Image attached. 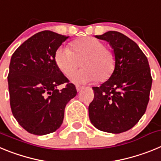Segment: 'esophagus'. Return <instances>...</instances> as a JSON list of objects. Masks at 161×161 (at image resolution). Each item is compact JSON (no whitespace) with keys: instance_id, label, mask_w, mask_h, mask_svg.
<instances>
[{"instance_id":"34e87169","label":"esophagus","mask_w":161,"mask_h":161,"mask_svg":"<svg viewBox=\"0 0 161 161\" xmlns=\"http://www.w3.org/2000/svg\"><path fill=\"white\" fill-rule=\"evenodd\" d=\"M76 90H77V92H80V91L83 89V87H82V86H80V85H76Z\"/></svg>"}]
</instances>
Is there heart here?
<instances>
[{"label":"heart","mask_w":161,"mask_h":161,"mask_svg":"<svg viewBox=\"0 0 161 161\" xmlns=\"http://www.w3.org/2000/svg\"><path fill=\"white\" fill-rule=\"evenodd\" d=\"M72 50L60 47L56 50L55 61L59 70L69 76L82 60L84 68L72 74L70 80L74 83L106 81L112 76L116 66V57L113 50L105 47L100 39L93 37H84L71 44Z\"/></svg>","instance_id":"1"}]
</instances>
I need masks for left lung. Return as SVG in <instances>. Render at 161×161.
Listing matches in <instances>:
<instances>
[{"label": "left lung", "mask_w": 161, "mask_h": 161, "mask_svg": "<svg viewBox=\"0 0 161 161\" xmlns=\"http://www.w3.org/2000/svg\"><path fill=\"white\" fill-rule=\"evenodd\" d=\"M95 37L109 42L116 66L108 80L93 87L89 119L98 130L122 133L132 128L147 109L153 83L148 61L137 44L122 33L108 31Z\"/></svg>", "instance_id": "obj_1"}]
</instances>
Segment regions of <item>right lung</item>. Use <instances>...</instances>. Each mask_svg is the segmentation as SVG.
<instances>
[{
  "instance_id": "right-lung-1",
  "label": "right lung",
  "mask_w": 161,
  "mask_h": 161,
  "mask_svg": "<svg viewBox=\"0 0 161 161\" xmlns=\"http://www.w3.org/2000/svg\"><path fill=\"white\" fill-rule=\"evenodd\" d=\"M67 38L53 31H41L25 41L11 57V110L20 126L31 134L43 136L59 128L65 106L77 93L55 61L56 50ZM64 83L66 86L59 91L57 86Z\"/></svg>"
}]
</instances>
